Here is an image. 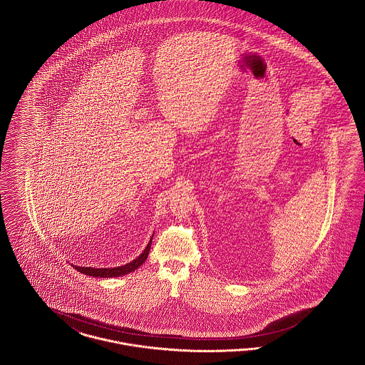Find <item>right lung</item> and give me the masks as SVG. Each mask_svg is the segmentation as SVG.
Wrapping results in <instances>:
<instances>
[{
    "label": "right lung",
    "instance_id": "1",
    "mask_svg": "<svg viewBox=\"0 0 365 365\" xmlns=\"http://www.w3.org/2000/svg\"><path fill=\"white\" fill-rule=\"evenodd\" d=\"M154 237V235H153ZM153 237L150 240V243L147 245L145 250L133 259L132 262L123 265V267H116V268H85V267H77V265H73V268L77 269L78 272L83 273V274H88V276H95V277H118V276H123V274H128L130 272H133L135 269L138 268L140 265H143L148 257V252L151 249V243H153Z\"/></svg>",
    "mask_w": 365,
    "mask_h": 365
}]
</instances>
